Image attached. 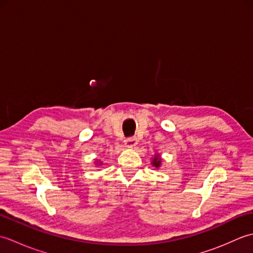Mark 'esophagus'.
<instances>
[{"instance_id": "esophagus-1", "label": "esophagus", "mask_w": 253, "mask_h": 253, "mask_svg": "<svg viewBox=\"0 0 253 253\" xmlns=\"http://www.w3.org/2000/svg\"><path fill=\"white\" fill-rule=\"evenodd\" d=\"M124 143H125V147H127V148H133V147L137 146L138 140H137V138L132 137V138L126 139V140L124 141Z\"/></svg>"}]
</instances>
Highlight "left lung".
Instances as JSON below:
<instances>
[{
  "label": "left lung",
  "mask_w": 253,
  "mask_h": 253,
  "mask_svg": "<svg viewBox=\"0 0 253 253\" xmlns=\"http://www.w3.org/2000/svg\"><path fill=\"white\" fill-rule=\"evenodd\" d=\"M151 164L155 169H160L161 164H162V158H161L160 153H155L151 158Z\"/></svg>",
  "instance_id": "8db88e82"
}]
</instances>
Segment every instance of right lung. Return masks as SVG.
Wrapping results in <instances>:
<instances>
[{
    "mask_svg": "<svg viewBox=\"0 0 253 253\" xmlns=\"http://www.w3.org/2000/svg\"><path fill=\"white\" fill-rule=\"evenodd\" d=\"M95 165H98V166H99V165H102V162H101V161L96 160V161H95Z\"/></svg>",
    "mask_w": 253,
    "mask_h": 253,
    "instance_id": "add662e5",
    "label": "right lung"
}]
</instances>
